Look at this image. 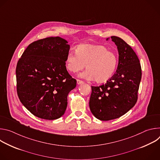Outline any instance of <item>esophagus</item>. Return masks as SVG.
<instances>
[{
    "instance_id": "34e87169",
    "label": "esophagus",
    "mask_w": 160,
    "mask_h": 160,
    "mask_svg": "<svg viewBox=\"0 0 160 160\" xmlns=\"http://www.w3.org/2000/svg\"><path fill=\"white\" fill-rule=\"evenodd\" d=\"M77 83L79 85V84H82L83 83V81L82 80H80L79 79H77Z\"/></svg>"
}]
</instances>
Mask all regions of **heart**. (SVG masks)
<instances>
[{"label":"heart","mask_w":160,"mask_h":160,"mask_svg":"<svg viewBox=\"0 0 160 160\" xmlns=\"http://www.w3.org/2000/svg\"><path fill=\"white\" fill-rule=\"evenodd\" d=\"M118 63L117 54L101 45H80L76 54L70 52L66 56V69L75 73L85 68L79 76L86 80H94L98 83L106 82L115 74Z\"/></svg>","instance_id":"obj_1"}]
</instances>
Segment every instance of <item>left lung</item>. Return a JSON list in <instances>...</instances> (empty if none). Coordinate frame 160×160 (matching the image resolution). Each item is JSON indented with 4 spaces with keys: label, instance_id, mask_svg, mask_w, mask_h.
<instances>
[{
    "label": "left lung",
    "instance_id": "obj_1",
    "mask_svg": "<svg viewBox=\"0 0 160 160\" xmlns=\"http://www.w3.org/2000/svg\"><path fill=\"white\" fill-rule=\"evenodd\" d=\"M111 38L118 51L117 70L106 83L91 86L89 101L91 112L102 121L118 118L134 106L142 76L139 59L132 48L120 37Z\"/></svg>",
    "mask_w": 160,
    "mask_h": 160
}]
</instances>
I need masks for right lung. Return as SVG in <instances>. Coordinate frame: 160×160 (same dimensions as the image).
Returning <instances> with one entry per match:
<instances>
[{
	"mask_svg": "<svg viewBox=\"0 0 160 160\" xmlns=\"http://www.w3.org/2000/svg\"><path fill=\"white\" fill-rule=\"evenodd\" d=\"M59 37L30 43L18 61L16 88L18 98L33 115L45 120L62 117L68 94L77 80L68 72L65 61L70 45Z\"/></svg>",
	"mask_w": 160,
	"mask_h": 160,
	"instance_id": "obj_1",
	"label": "right lung"
}]
</instances>
